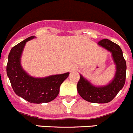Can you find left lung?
<instances>
[{
  "label": "left lung",
  "instance_id": "8db88e82",
  "mask_svg": "<svg viewBox=\"0 0 133 133\" xmlns=\"http://www.w3.org/2000/svg\"><path fill=\"white\" fill-rule=\"evenodd\" d=\"M98 44L111 53L116 65L114 77L106 85L95 86L80 74L77 90L80 97L86 101L95 103H106L111 101L123 88L126 80L127 63L119 45L108 39L101 40Z\"/></svg>",
  "mask_w": 133,
  "mask_h": 133
}]
</instances>
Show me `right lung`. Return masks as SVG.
<instances>
[{
	"mask_svg": "<svg viewBox=\"0 0 133 133\" xmlns=\"http://www.w3.org/2000/svg\"><path fill=\"white\" fill-rule=\"evenodd\" d=\"M32 36L13 46L8 56L6 74L17 95L33 103H44L57 97L62 82L70 73L36 78L29 75L21 64L23 49L28 41L35 38Z\"/></svg>",
	"mask_w": 133,
	"mask_h": 133,
	"instance_id": "1",
	"label": "right lung"
}]
</instances>
